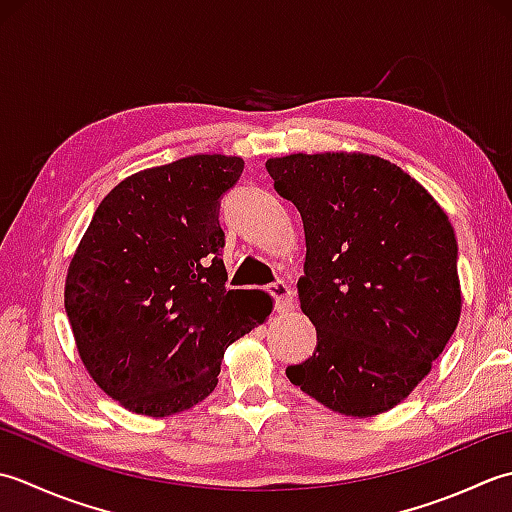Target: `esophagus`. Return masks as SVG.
Listing matches in <instances>:
<instances>
[{"instance_id":"obj_1","label":"esophagus","mask_w":512,"mask_h":512,"mask_svg":"<svg viewBox=\"0 0 512 512\" xmlns=\"http://www.w3.org/2000/svg\"><path fill=\"white\" fill-rule=\"evenodd\" d=\"M267 291L274 296L278 311H287L291 305H294V291H291V287L287 283H274L267 287Z\"/></svg>"}]
</instances>
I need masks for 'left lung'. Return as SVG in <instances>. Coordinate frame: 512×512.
Returning <instances> with one entry per match:
<instances>
[{
	"label": "left lung",
	"mask_w": 512,
	"mask_h": 512,
	"mask_svg": "<svg viewBox=\"0 0 512 512\" xmlns=\"http://www.w3.org/2000/svg\"><path fill=\"white\" fill-rule=\"evenodd\" d=\"M276 192L305 225L300 309L314 356L287 378L327 409H393L440 358L462 314L453 225L398 165L362 152L269 159Z\"/></svg>",
	"instance_id": "8db88e82"
}]
</instances>
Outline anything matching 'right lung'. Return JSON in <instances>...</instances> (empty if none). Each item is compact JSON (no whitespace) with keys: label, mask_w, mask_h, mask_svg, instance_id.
Listing matches in <instances>:
<instances>
[{"label":"right lung","mask_w":512,"mask_h":512,"mask_svg":"<svg viewBox=\"0 0 512 512\" xmlns=\"http://www.w3.org/2000/svg\"><path fill=\"white\" fill-rule=\"evenodd\" d=\"M241 156L194 154L123 179L99 203L66 276V314L90 378L132 413L203 402L225 349L271 314L265 291L227 289L221 196Z\"/></svg>","instance_id":"add662e5"}]
</instances>
